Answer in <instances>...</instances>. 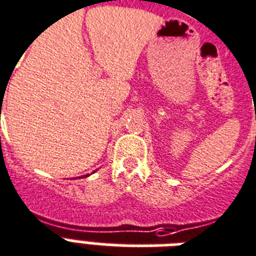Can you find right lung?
Returning a JSON list of instances; mask_svg holds the SVG:
<instances>
[{
	"label": "right lung",
	"mask_w": 256,
	"mask_h": 256,
	"mask_svg": "<svg viewBox=\"0 0 256 256\" xmlns=\"http://www.w3.org/2000/svg\"><path fill=\"white\" fill-rule=\"evenodd\" d=\"M85 176H86V175H85Z\"/></svg>",
	"instance_id": "add662e5"
}]
</instances>
